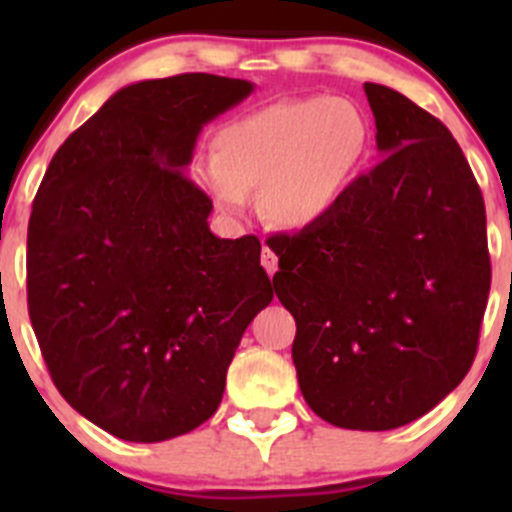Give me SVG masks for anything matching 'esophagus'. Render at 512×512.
I'll use <instances>...</instances> for the list:
<instances>
[{
  "label": "esophagus",
  "mask_w": 512,
  "mask_h": 512,
  "mask_svg": "<svg viewBox=\"0 0 512 512\" xmlns=\"http://www.w3.org/2000/svg\"><path fill=\"white\" fill-rule=\"evenodd\" d=\"M260 262H262V267L267 270V275H270V277L275 275V272H277V255L270 250V247H265V250H262Z\"/></svg>",
  "instance_id": "1"
}]
</instances>
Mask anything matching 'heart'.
<instances>
[{
  "label": "heart",
  "mask_w": 512,
  "mask_h": 512,
  "mask_svg": "<svg viewBox=\"0 0 512 512\" xmlns=\"http://www.w3.org/2000/svg\"><path fill=\"white\" fill-rule=\"evenodd\" d=\"M369 143V118L349 98H289L223 123L213 158L195 160L190 175L232 218L245 215L250 193L260 190L262 215L299 230L342 203Z\"/></svg>",
  "instance_id": "obj_1"
}]
</instances>
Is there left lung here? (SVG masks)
I'll return each instance as SVG.
<instances>
[{
    "mask_svg": "<svg viewBox=\"0 0 512 512\" xmlns=\"http://www.w3.org/2000/svg\"><path fill=\"white\" fill-rule=\"evenodd\" d=\"M364 91L381 163L327 218L277 240L275 292L297 322L309 409L339 428L391 431L471 369L490 257L483 195L451 131L389 86Z\"/></svg>",
    "mask_w": 512,
    "mask_h": 512,
    "instance_id": "8db88e82",
    "label": "left lung"
}]
</instances>
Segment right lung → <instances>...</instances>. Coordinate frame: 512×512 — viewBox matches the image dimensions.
Listing matches in <instances>:
<instances>
[{
    "mask_svg": "<svg viewBox=\"0 0 512 512\" xmlns=\"http://www.w3.org/2000/svg\"><path fill=\"white\" fill-rule=\"evenodd\" d=\"M255 84L213 74L123 86L64 141L27 237L29 317L56 389L133 443L218 411L247 324L272 302L252 235L210 232L188 180L205 123Z\"/></svg>",
    "mask_w": 512,
    "mask_h": 512,
    "instance_id": "add662e5",
    "label": "right lung"
}]
</instances>
